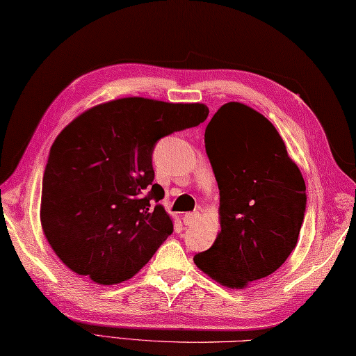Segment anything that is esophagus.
Here are the masks:
<instances>
[{
  "instance_id": "34e87169",
  "label": "esophagus",
  "mask_w": 356,
  "mask_h": 356,
  "mask_svg": "<svg viewBox=\"0 0 356 356\" xmlns=\"http://www.w3.org/2000/svg\"><path fill=\"white\" fill-rule=\"evenodd\" d=\"M198 220V212H189L183 217V223L186 226H192Z\"/></svg>"
}]
</instances>
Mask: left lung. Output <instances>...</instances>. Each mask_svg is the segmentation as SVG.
<instances>
[{
	"instance_id": "1",
	"label": "left lung",
	"mask_w": 356,
	"mask_h": 356,
	"mask_svg": "<svg viewBox=\"0 0 356 356\" xmlns=\"http://www.w3.org/2000/svg\"><path fill=\"white\" fill-rule=\"evenodd\" d=\"M204 145L220 191L221 231L193 261L221 285L245 288L276 271L296 246L305 181L276 127L243 104L221 106Z\"/></svg>"
}]
</instances>
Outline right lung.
Wrapping results in <instances>:
<instances>
[{"label": "right lung", "mask_w": 356, "mask_h": 356, "mask_svg": "<svg viewBox=\"0 0 356 356\" xmlns=\"http://www.w3.org/2000/svg\"><path fill=\"white\" fill-rule=\"evenodd\" d=\"M203 104L125 97L92 106L66 125L43 173L40 220L63 264L102 285L135 276L173 225L153 183L161 138L204 122Z\"/></svg>", "instance_id": "right-lung-1"}]
</instances>
